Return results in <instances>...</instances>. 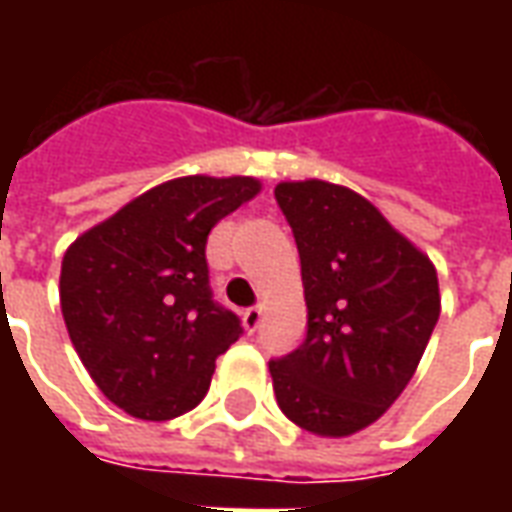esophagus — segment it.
Here are the masks:
<instances>
[{
    "label": "esophagus",
    "mask_w": 512,
    "mask_h": 512,
    "mask_svg": "<svg viewBox=\"0 0 512 512\" xmlns=\"http://www.w3.org/2000/svg\"><path fill=\"white\" fill-rule=\"evenodd\" d=\"M260 321H263V307H249V310H244V329L249 334L257 332V326H260Z\"/></svg>",
    "instance_id": "34e87169"
}]
</instances>
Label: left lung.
Returning <instances> with one entry per match:
<instances>
[{
	"instance_id": "1",
	"label": "left lung",
	"mask_w": 512,
	"mask_h": 512,
	"mask_svg": "<svg viewBox=\"0 0 512 512\" xmlns=\"http://www.w3.org/2000/svg\"><path fill=\"white\" fill-rule=\"evenodd\" d=\"M301 257L304 343L268 362L282 414L315 436L373 425L414 376L439 321V277L362 194L293 180L274 189Z\"/></svg>"
}]
</instances>
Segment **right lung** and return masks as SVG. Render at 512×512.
<instances>
[{"label": "right lung", "mask_w": 512, "mask_h": 512, "mask_svg": "<svg viewBox=\"0 0 512 512\" xmlns=\"http://www.w3.org/2000/svg\"><path fill=\"white\" fill-rule=\"evenodd\" d=\"M260 191L255 178L189 175L145 191L79 235L62 257L60 304L76 354L131 417L186 414L216 356L244 334L213 301L205 244L219 219Z\"/></svg>", "instance_id": "obj_1"}]
</instances>
